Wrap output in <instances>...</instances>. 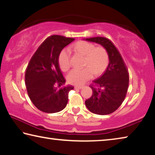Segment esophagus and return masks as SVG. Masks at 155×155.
Masks as SVG:
<instances>
[{"mask_svg": "<svg viewBox=\"0 0 155 155\" xmlns=\"http://www.w3.org/2000/svg\"><path fill=\"white\" fill-rule=\"evenodd\" d=\"M74 88H75V89H79V90H81V89L83 88V86H78V85H76V86H74Z\"/></svg>", "mask_w": 155, "mask_h": 155, "instance_id": "1", "label": "esophagus"}]
</instances>
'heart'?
I'll return each mask as SVG.
<instances>
[{"label": "heart", "instance_id": "heart-1", "mask_svg": "<svg viewBox=\"0 0 155 155\" xmlns=\"http://www.w3.org/2000/svg\"><path fill=\"white\" fill-rule=\"evenodd\" d=\"M73 49L85 56L83 69H73L67 76L68 82L74 85H83L93 77L94 73L100 75L108 67L109 57L108 52L102 46H95L93 43L87 41H79L74 44ZM60 69L65 72L70 68V53L66 50H62L58 57Z\"/></svg>", "mask_w": 155, "mask_h": 155}]
</instances>
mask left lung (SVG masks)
I'll return each instance as SVG.
<instances>
[{"mask_svg":"<svg viewBox=\"0 0 155 155\" xmlns=\"http://www.w3.org/2000/svg\"><path fill=\"white\" fill-rule=\"evenodd\" d=\"M86 40L104 47L108 52L109 63L103 74L90 85L92 95L86 100L85 105L94 114H110L118 109L127 96L129 84L128 69L119 51L109 39L96 37Z\"/></svg>","mask_w":155,"mask_h":155,"instance_id":"1","label":"left lung"}]
</instances>
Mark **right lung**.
I'll return each instance as SVG.
<instances>
[{"label": "right lung", "instance_id": "right-lung-1", "mask_svg": "<svg viewBox=\"0 0 155 155\" xmlns=\"http://www.w3.org/2000/svg\"><path fill=\"white\" fill-rule=\"evenodd\" d=\"M74 40L61 35L50 36L28 63L25 72L27 93L34 105L41 111L53 114L67 105L68 93L74 87L64 86L65 79L58 64V57L63 48Z\"/></svg>", "mask_w": 155, "mask_h": 155}]
</instances>
